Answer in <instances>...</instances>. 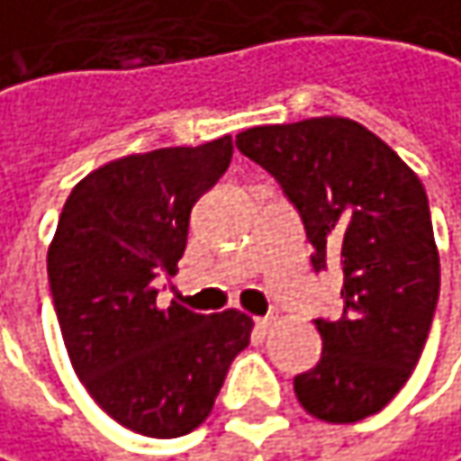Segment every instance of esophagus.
Segmentation results:
<instances>
[{"label": "esophagus", "instance_id": "34e87169", "mask_svg": "<svg viewBox=\"0 0 461 461\" xmlns=\"http://www.w3.org/2000/svg\"><path fill=\"white\" fill-rule=\"evenodd\" d=\"M272 316H258V319H256V324H258V330H264V332H267V330H269V327H272Z\"/></svg>", "mask_w": 461, "mask_h": 461}]
</instances>
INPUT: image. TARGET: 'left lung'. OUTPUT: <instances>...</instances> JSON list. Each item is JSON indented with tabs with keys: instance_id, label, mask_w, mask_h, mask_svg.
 <instances>
[{
	"instance_id": "left-lung-1",
	"label": "left lung",
	"mask_w": 461,
	"mask_h": 461,
	"mask_svg": "<svg viewBox=\"0 0 461 461\" xmlns=\"http://www.w3.org/2000/svg\"><path fill=\"white\" fill-rule=\"evenodd\" d=\"M298 211L312 267L343 274V314L314 319L321 356L295 375L301 406L358 422L396 396L425 348L440 264L422 182L383 140L348 118H309L237 134Z\"/></svg>"
}]
</instances>
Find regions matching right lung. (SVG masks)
Here are the masks:
<instances>
[{"mask_svg":"<svg viewBox=\"0 0 461 461\" xmlns=\"http://www.w3.org/2000/svg\"><path fill=\"white\" fill-rule=\"evenodd\" d=\"M231 137L163 147L92 171L68 194L47 256L70 364L103 411L147 438L192 433L213 409L250 316L158 309L185 256L192 205L231 163Z\"/></svg>","mask_w":461,"mask_h":461,"instance_id":"right-lung-1","label":"right lung"}]
</instances>
